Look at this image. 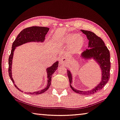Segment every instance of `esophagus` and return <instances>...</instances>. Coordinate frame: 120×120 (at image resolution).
I'll list each match as a JSON object with an SVG mask.
<instances>
[{
  "mask_svg": "<svg viewBox=\"0 0 120 120\" xmlns=\"http://www.w3.org/2000/svg\"><path fill=\"white\" fill-rule=\"evenodd\" d=\"M65 61H66V58L64 57H62V58L60 59V60H59V64H63L65 62Z\"/></svg>",
  "mask_w": 120,
  "mask_h": 120,
  "instance_id": "1",
  "label": "esophagus"
}]
</instances>
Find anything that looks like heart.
<instances>
[{
    "mask_svg": "<svg viewBox=\"0 0 120 120\" xmlns=\"http://www.w3.org/2000/svg\"><path fill=\"white\" fill-rule=\"evenodd\" d=\"M65 43H69L71 42V47L72 49L77 48L80 45L82 41V38L79 35L69 34L67 35L64 40Z\"/></svg>",
    "mask_w": 120,
    "mask_h": 120,
    "instance_id": "b5f03b06",
    "label": "heart"
}]
</instances>
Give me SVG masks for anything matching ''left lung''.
<instances>
[{"instance_id":"1","label":"left lung","mask_w":120,"mask_h":120,"mask_svg":"<svg viewBox=\"0 0 120 120\" xmlns=\"http://www.w3.org/2000/svg\"><path fill=\"white\" fill-rule=\"evenodd\" d=\"M86 35L88 40V48L80 55V57L84 60H90L93 59L100 66L101 72V77L100 83L89 91H80L73 88L72 83V75L69 70H67L68 76L69 79L70 85L71 89L75 93L83 95H90L100 91L107 83L110 77V52L104 42L100 38L94 33L88 30H80Z\"/></svg>"}]
</instances>
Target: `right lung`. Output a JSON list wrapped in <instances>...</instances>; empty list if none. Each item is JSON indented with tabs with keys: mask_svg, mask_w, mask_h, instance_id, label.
<instances>
[{
	"mask_svg": "<svg viewBox=\"0 0 120 120\" xmlns=\"http://www.w3.org/2000/svg\"><path fill=\"white\" fill-rule=\"evenodd\" d=\"M49 28L45 27H38L33 26L31 27H28L26 29H24L20 32L18 36L16 37L15 40H14L12 46V50H11V55H10L8 58V73L11 80L12 81L13 83L14 84L15 87L18 88L19 91H22L18 86L16 85L15 82L12 77V60L13 58L14 52L16 48L21 45L23 44L29 43V42H38V43H42L45 40V37L46 34L48 32ZM58 66V61H56L52 65L47 68L46 69L47 73V86L43 89L40 91L36 92H25L26 93L29 94H40L45 92L49 88L51 82V77L55 71L57 69Z\"/></svg>",
	"mask_w": 120,
	"mask_h": 120,
	"instance_id": "add662e5",
	"label": "right lung"
}]
</instances>
